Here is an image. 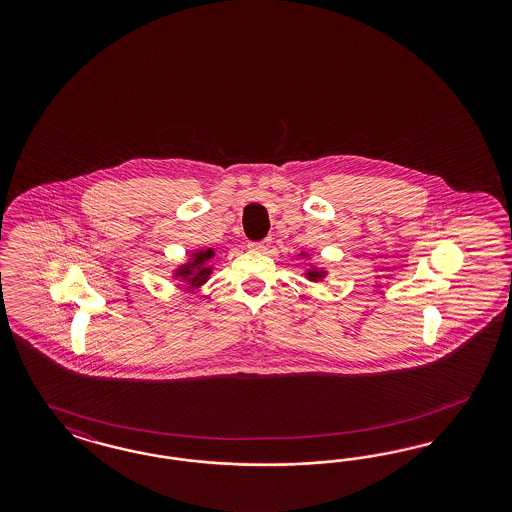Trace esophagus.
I'll return each instance as SVG.
<instances>
[{
	"label": "esophagus",
	"mask_w": 512,
	"mask_h": 512,
	"mask_svg": "<svg viewBox=\"0 0 512 512\" xmlns=\"http://www.w3.org/2000/svg\"><path fill=\"white\" fill-rule=\"evenodd\" d=\"M249 248L255 249V251H266V249L270 248V240L266 238L263 242H257V244H249Z\"/></svg>",
	"instance_id": "obj_1"
}]
</instances>
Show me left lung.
I'll return each instance as SVG.
<instances>
[{"label": "left lung", "mask_w": 512, "mask_h": 512, "mask_svg": "<svg viewBox=\"0 0 512 512\" xmlns=\"http://www.w3.org/2000/svg\"><path fill=\"white\" fill-rule=\"evenodd\" d=\"M300 257H304V259H310V253H306V251H302L300 253ZM326 274H328V270L326 268H321V266H317V264L311 263L308 268H306V272H304V278L310 279V281H321V279L326 278Z\"/></svg>", "instance_id": "left-lung-1"}]
</instances>
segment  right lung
<instances>
[{
	"label": "right lung",
	"instance_id": "add662e5",
	"mask_svg": "<svg viewBox=\"0 0 512 512\" xmlns=\"http://www.w3.org/2000/svg\"><path fill=\"white\" fill-rule=\"evenodd\" d=\"M216 257V251L212 248L195 249L189 253L186 261L178 264L172 270V279L180 281L182 285H186L187 291H199L202 285L210 279L214 272V264L212 259Z\"/></svg>",
	"mask_w": 512,
	"mask_h": 512
}]
</instances>
